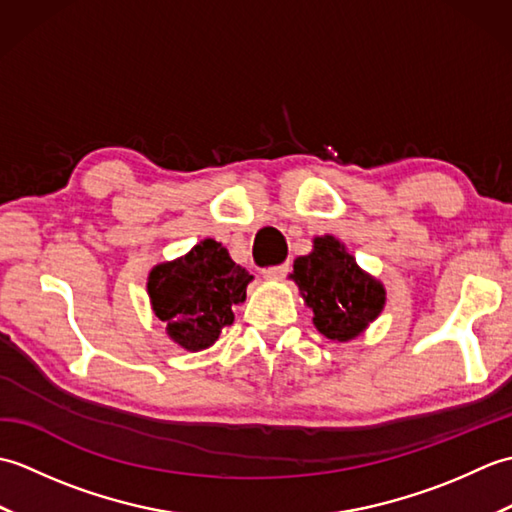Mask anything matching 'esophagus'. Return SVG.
Masks as SVG:
<instances>
[{
    "label": "esophagus",
    "instance_id": "1",
    "mask_svg": "<svg viewBox=\"0 0 512 512\" xmlns=\"http://www.w3.org/2000/svg\"><path fill=\"white\" fill-rule=\"evenodd\" d=\"M288 273H290V262H286V264H279V266H268V268H264V270H262V275H264L266 279H270V281H279V279H284Z\"/></svg>",
    "mask_w": 512,
    "mask_h": 512
}]
</instances>
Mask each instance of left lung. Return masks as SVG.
<instances>
[{"label": "left lung", "mask_w": 512, "mask_h": 512, "mask_svg": "<svg viewBox=\"0 0 512 512\" xmlns=\"http://www.w3.org/2000/svg\"><path fill=\"white\" fill-rule=\"evenodd\" d=\"M290 279L314 312V328L332 341L356 339L385 306L383 284L332 235L314 237L312 253L295 259Z\"/></svg>", "instance_id": "8db88e82"}]
</instances>
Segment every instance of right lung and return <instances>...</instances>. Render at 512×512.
<instances>
[{"label":"right lung","mask_w":512,"mask_h":512,"mask_svg":"<svg viewBox=\"0 0 512 512\" xmlns=\"http://www.w3.org/2000/svg\"><path fill=\"white\" fill-rule=\"evenodd\" d=\"M253 275L237 266L215 239H202L187 255L154 266L147 292L167 334L187 352L211 347L235 319Z\"/></svg>","instance_id":"add662e5"}]
</instances>
